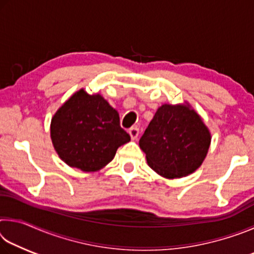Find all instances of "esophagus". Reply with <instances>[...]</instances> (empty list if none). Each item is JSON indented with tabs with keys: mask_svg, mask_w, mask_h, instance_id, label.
Returning a JSON list of instances; mask_svg holds the SVG:
<instances>
[{
	"mask_svg": "<svg viewBox=\"0 0 254 254\" xmlns=\"http://www.w3.org/2000/svg\"><path fill=\"white\" fill-rule=\"evenodd\" d=\"M128 134H130L132 140H135L136 137H137V135H139V128H137L136 127H131L130 130H128Z\"/></svg>",
	"mask_w": 254,
	"mask_h": 254,
	"instance_id": "1",
	"label": "esophagus"
}]
</instances>
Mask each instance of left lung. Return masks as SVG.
<instances>
[{"instance_id": "left-lung-1", "label": "left lung", "mask_w": 254, "mask_h": 254, "mask_svg": "<svg viewBox=\"0 0 254 254\" xmlns=\"http://www.w3.org/2000/svg\"><path fill=\"white\" fill-rule=\"evenodd\" d=\"M210 132L188 102L163 104L139 141L150 168L167 179L182 178L201 166L210 145Z\"/></svg>"}]
</instances>
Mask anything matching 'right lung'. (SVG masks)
<instances>
[{"instance_id": "right-lung-1", "label": "right lung", "mask_w": 254, "mask_h": 254, "mask_svg": "<svg viewBox=\"0 0 254 254\" xmlns=\"http://www.w3.org/2000/svg\"><path fill=\"white\" fill-rule=\"evenodd\" d=\"M50 136L59 158L85 173L104 168L118 148L131 140L120 127L118 111L101 94L91 95L84 88L72 94L54 114Z\"/></svg>"}]
</instances>
